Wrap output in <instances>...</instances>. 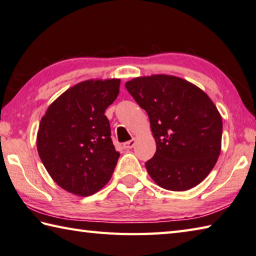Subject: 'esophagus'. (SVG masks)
<instances>
[{
  "instance_id": "1",
  "label": "esophagus",
  "mask_w": 256,
  "mask_h": 256,
  "mask_svg": "<svg viewBox=\"0 0 256 256\" xmlns=\"http://www.w3.org/2000/svg\"><path fill=\"white\" fill-rule=\"evenodd\" d=\"M135 143H136V140H135V138H132L131 141H128V142H125V143H124V148H134Z\"/></svg>"
}]
</instances>
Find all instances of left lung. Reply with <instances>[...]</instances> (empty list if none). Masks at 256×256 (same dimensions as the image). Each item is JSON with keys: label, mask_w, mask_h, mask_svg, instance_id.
Wrapping results in <instances>:
<instances>
[{"label": "left lung", "mask_w": 256, "mask_h": 256, "mask_svg": "<svg viewBox=\"0 0 256 256\" xmlns=\"http://www.w3.org/2000/svg\"><path fill=\"white\" fill-rule=\"evenodd\" d=\"M146 111L156 143L145 163L158 186L186 191L212 171L221 153L222 116L208 95L186 80L155 74L125 83Z\"/></svg>", "instance_id": "left-lung-1"}]
</instances>
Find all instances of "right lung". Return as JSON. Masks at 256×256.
<instances>
[{
	"label": "right lung",
	"mask_w": 256,
	"mask_h": 256,
	"mask_svg": "<svg viewBox=\"0 0 256 256\" xmlns=\"http://www.w3.org/2000/svg\"><path fill=\"white\" fill-rule=\"evenodd\" d=\"M120 83V78H108L75 84L42 118L36 138L40 158L65 191L90 196L111 178L120 153L104 112L118 98Z\"/></svg>",
	"instance_id": "right-lung-1"
}]
</instances>
